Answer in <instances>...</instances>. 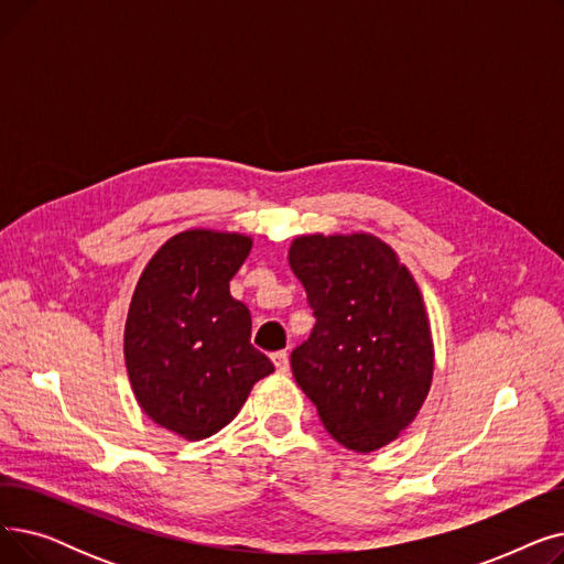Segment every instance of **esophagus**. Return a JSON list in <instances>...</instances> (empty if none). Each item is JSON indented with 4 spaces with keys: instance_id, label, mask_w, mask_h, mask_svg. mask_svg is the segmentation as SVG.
<instances>
[{
    "instance_id": "esophagus-1",
    "label": "esophagus",
    "mask_w": 564,
    "mask_h": 564,
    "mask_svg": "<svg viewBox=\"0 0 564 564\" xmlns=\"http://www.w3.org/2000/svg\"><path fill=\"white\" fill-rule=\"evenodd\" d=\"M272 364H274L276 372L285 375V372L290 370V357H288V351H274V354H272Z\"/></svg>"
}]
</instances>
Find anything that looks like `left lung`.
<instances>
[{"mask_svg": "<svg viewBox=\"0 0 564 564\" xmlns=\"http://www.w3.org/2000/svg\"><path fill=\"white\" fill-rule=\"evenodd\" d=\"M288 262L317 319L290 357L294 379L340 446H389L432 387L434 343L419 283L370 232L300 235Z\"/></svg>", "mask_w": 564, "mask_h": 564, "instance_id": "1", "label": "left lung"}]
</instances>
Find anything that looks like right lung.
Wrapping results in <instances>:
<instances>
[{"mask_svg": "<svg viewBox=\"0 0 564 564\" xmlns=\"http://www.w3.org/2000/svg\"><path fill=\"white\" fill-rule=\"evenodd\" d=\"M253 240L192 228L173 235L134 288L126 319V368L148 419L187 441L226 427L253 383L274 372L251 345V313L230 279Z\"/></svg>", "mask_w": 564, "mask_h": 564, "instance_id": "right-lung-1", "label": "right lung"}]
</instances>
